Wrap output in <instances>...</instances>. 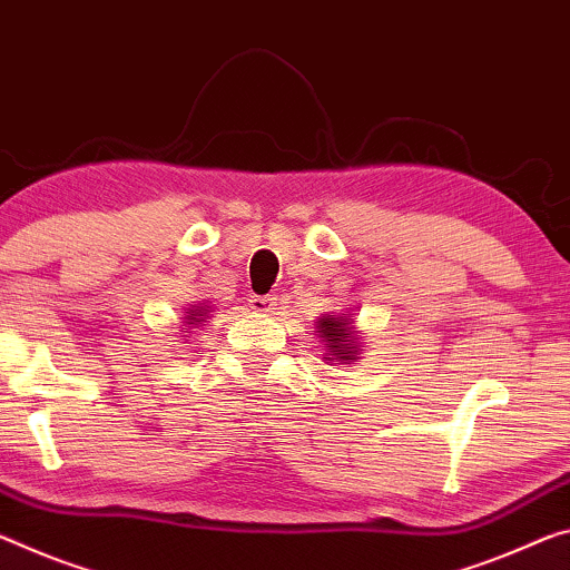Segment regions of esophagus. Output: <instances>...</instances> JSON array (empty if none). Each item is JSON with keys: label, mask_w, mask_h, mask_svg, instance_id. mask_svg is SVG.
Listing matches in <instances>:
<instances>
[{"label": "esophagus", "mask_w": 570, "mask_h": 570, "mask_svg": "<svg viewBox=\"0 0 570 570\" xmlns=\"http://www.w3.org/2000/svg\"><path fill=\"white\" fill-rule=\"evenodd\" d=\"M250 309L258 312V314H268L276 309V296L268 294V296H250Z\"/></svg>", "instance_id": "34e87169"}]
</instances>
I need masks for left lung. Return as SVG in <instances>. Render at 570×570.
I'll use <instances>...</instances> for the list:
<instances>
[{
  "label": "left lung",
  "instance_id": "8db88e82",
  "mask_svg": "<svg viewBox=\"0 0 570 570\" xmlns=\"http://www.w3.org/2000/svg\"><path fill=\"white\" fill-rule=\"evenodd\" d=\"M317 332L324 345H327V355H332L330 360H337L342 365L355 363L360 355V334L352 327V322L347 317L324 314V317L317 320Z\"/></svg>",
  "mask_w": 570,
  "mask_h": 570
}]
</instances>
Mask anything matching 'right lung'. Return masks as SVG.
Here are the masks:
<instances>
[{
    "label": "right lung",
    "instance_id": "add662e5",
    "mask_svg": "<svg viewBox=\"0 0 570 570\" xmlns=\"http://www.w3.org/2000/svg\"><path fill=\"white\" fill-rule=\"evenodd\" d=\"M207 312H210V306H193V309H187V324H200V322H205V317H207Z\"/></svg>",
    "mask_w": 570,
    "mask_h": 570
}]
</instances>
